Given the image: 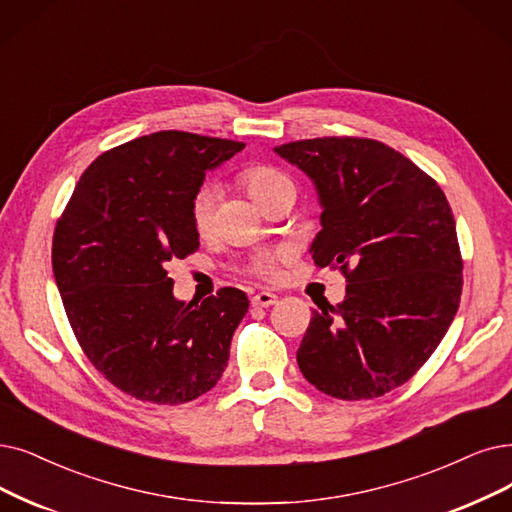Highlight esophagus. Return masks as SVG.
Returning a JSON list of instances; mask_svg holds the SVG:
<instances>
[{"label":"esophagus","instance_id":"esophagus-1","mask_svg":"<svg viewBox=\"0 0 512 512\" xmlns=\"http://www.w3.org/2000/svg\"><path fill=\"white\" fill-rule=\"evenodd\" d=\"M275 302H277V296L271 294V292H258V294L252 296V304L254 306H264V309H267V306H273Z\"/></svg>","mask_w":512,"mask_h":512}]
</instances>
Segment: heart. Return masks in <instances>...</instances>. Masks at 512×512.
Returning <instances> with one entry per match:
<instances>
[{"mask_svg":"<svg viewBox=\"0 0 512 512\" xmlns=\"http://www.w3.org/2000/svg\"><path fill=\"white\" fill-rule=\"evenodd\" d=\"M243 182H245V189H248V193L252 195V199L258 201L260 197H264L275 187L283 185V182H290V180H288V176L269 168V166H256L243 174ZM216 199H218V189L214 185H201L191 199V222H193L195 231L201 235L208 233L212 227ZM254 271L264 279H275L277 277V258L275 256L260 258L254 264Z\"/></svg>","mask_w":512,"mask_h":512,"instance_id":"b5f03b06","label":"heart"}]
</instances>
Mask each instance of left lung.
Instances as JSON below:
<instances>
[{
  "label": "left lung",
  "instance_id": "obj_1",
  "mask_svg": "<svg viewBox=\"0 0 512 512\" xmlns=\"http://www.w3.org/2000/svg\"><path fill=\"white\" fill-rule=\"evenodd\" d=\"M313 180L319 267L346 296L313 311L296 353L321 393L374 399L410 380L452 325L462 294L456 220L437 182L370 138H313L273 149Z\"/></svg>",
  "mask_w": 512,
  "mask_h": 512
}]
</instances>
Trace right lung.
I'll return each mask as SVG.
<instances>
[{"mask_svg": "<svg viewBox=\"0 0 512 512\" xmlns=\"http://www.w3.org/2000/svg\"><path fill=\"white\" fill-rule=\"evenodd\" d=\"M245 145L178 130L102 153L81 174L52 241V269L77 342L119 391L159 405L208 393L250 300L222 288L174 296L166 262L199 248L191 199Z\"/></svg>", "mask_w": 512, "mask_h": 512, "instance_id": "add662e5", "label": "right lung"}]
</instances>
